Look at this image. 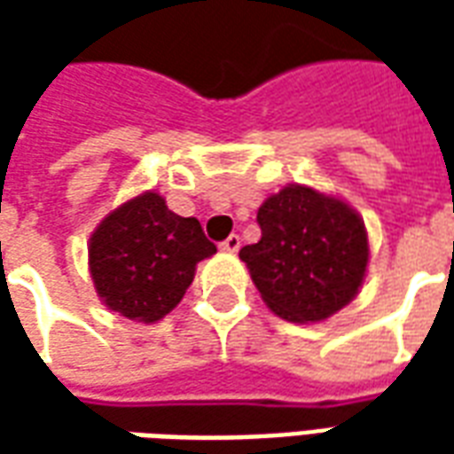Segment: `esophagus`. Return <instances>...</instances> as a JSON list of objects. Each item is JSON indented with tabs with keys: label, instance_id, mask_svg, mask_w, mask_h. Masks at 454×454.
<instances>
[{
	"label": "esophagus",
	"instance_id": "esophagus-1",
	"mask_svg": "<svg viewBox=\"0 0 454 454\" xmlns=\"http://www.w3.org/2000/svg\"><path fill=\"white\" fill-rule=\"evenodd\" d=\"M218 247H221L223 253H238V247H240V236L231 233V236H228L226 240H223V243H221Z\"/></svg>",
	"mask_w": 454,
	"mask_h": 454
}]
</instances>
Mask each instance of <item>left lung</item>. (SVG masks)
I'll list each match as a JSON object with an SVG mask.
<instances>
[{"label": "left lung", "mask_w": 454, "mask_h": 454, "mask_svg": "<svg viewBox=\"0 0 454 454\" xmlns=\"http://www.w3.org/2000/svg\"><path fill=\"white\" fill-rule=\"evenodd\" d=\"M262 236L240 247L257 292L279 318L324 321L362 286L370 246L360 214L301 184L272 194L257 211Z\"/></svg>", "instance_id": "1"}]
</instances>
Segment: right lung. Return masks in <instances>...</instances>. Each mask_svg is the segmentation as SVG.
<instances>
[{"label":"right lung","mask_w":454,"mask_h":454,"mask_svg":"<svg viewBox=\"0 0 454 454\" xmlns=\"http://www.w3.org/2000/svg\"><path fill=\"white\" fill-rule=\"evenodd\" d=\"M216 253L197 218L177 216L155 192L133 197L90 238L97 294L130 321L155 324L182 301L197 262Z\"/></svg>","instance_id":"add662e5"}]
</instances>
